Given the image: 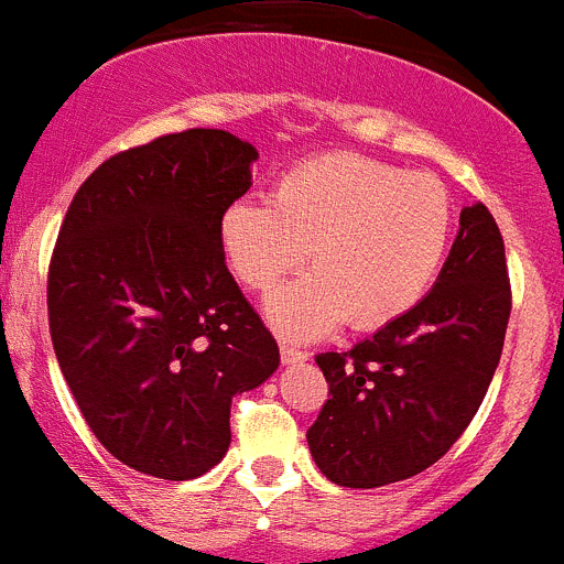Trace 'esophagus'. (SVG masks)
<instances>
[{
  "instance_id": "34e87169",
  "label": "esophagus",
  "mask_w": 564,
  "mask_h": 564,
  "mask_svg": "<svg viewBox=\"0 0 564 564\" xmlns=\"http://www.w3.org/2000/svg\"><path fill=\"white\" fill-rule=\"evenodd\" d=\"M306 357H308V354L301 351L297 345L281 343V359H283V365H297V362H303V359H306Z\"/></svg>"
}]
</instances>
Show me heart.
<instances>
[{"label":"heart","instance_id":"1","mask_svg":"<svg viewBox=\"0 0 564 564\" xmlns=\"http://www.w3.org/2000/svg\"><path fill=\"white\" fill-rule=\"evenodd\" d=\"M453 238V199L433 174L359 154H319L281 176L270 199H238L219 241L232 275L267 292L312 258L314 270L267 297L283 337L312 339L343 319L370 332L427 294Z\"/></svg>","mask_w":564,"mask_h":564}]
</instances>
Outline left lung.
Returning a JSON list of instances; mask_svg holds the SVG:
<instances>
[{"label": "left lung", "instance_id": "8db88e82", "mask_svg": "<svg viewBox=\"0 0 564 564\" xmlns=\"http://www.w3.org/2000/svg\"><path fill=\"white\" fill-rule=\"evenodd\" d=\"M511 314L503 236L489 207L460 210L433 292L351 351L317 354L328 402L308 427L332 484L377 489L413 478L460 438L503 351Z\"/></svg>", "mask_w": 564, "mask_h": 564}]
</instances>
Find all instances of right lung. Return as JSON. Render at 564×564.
I'll return each instance as SVG.
<instances>
[{
  "mask_svg": "<svg viewBox=\"0 0 564 564\" xmlns=\"http://www.w3.org/2000/svg\"><path fill=\"white\" fill-rule=\"evenodd\" d=\"M256 160L221 129L156 137L109 156L61 225L47 278L61 373L95 438L151 478L219 464L232 395L281 362L219 241Z\"/></svg>",
  "mask_w": 564,
  "mask_h": 564,
  "instance_id": "add662e5",
  "label": "right lung"
}]
</instances>
